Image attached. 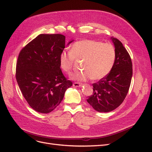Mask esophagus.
<instances>
[{
  "label": "esophagus",
  "mask_w": 152,
  "mask_h": 152,
  "mask_svg": "<svg viewBox=\"0 0 152 152\" xmlns=\"http://www.w3.org/2000/svg\"><path fill=\"white\" fill-rule=\"evenodd\" d=\"M73 86L74 87H80L82 86V84L80 83V82H74V83L73 84Z\"/></svg>",
  "instance_id": "34e87169"
}]
</instances>
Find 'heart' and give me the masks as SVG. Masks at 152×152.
Here are the masks:
<instances>
[{"instance_id": "b5f03b06", "label": "heart", "mask_w": 152, "mask_h": 152, "mask_svg": "<svg viewBox=\"0 0 152 152\" xmlns=\"http://www.w3.org/2000/svg\"><path fill=\"white\" fill-rule=\"evenodd\" d=\"M59 66L66 73H70L75 59H84V70L72 75V79L98 80L111 72L115 62L116 50L111 44L93 40H82L73 43L70 52L63 50L59 55Z\"/></svg>"}]
</instances>
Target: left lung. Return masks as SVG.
Segmentation results:
<instances>
[{
  "instance_id": "8db88e82",
  "label": "left lung",
  "mask_w": 152,
  "mask_h": 152,
  "mask_svg": "<svg viewBox=\"0 0 152 152\" xmlns=\"http://www.w3.org/2000/svg\"><path fill=\"white\" fill-rule=\"evenodd\" d=\"M116 50L115 62L108 74L94 83L93 94L87 102L99 112H109L124 102L128 93L132 75L129 54L117 38L112 39Z\"/></svg>"
}]
</instances>
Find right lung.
Masks as SVG:
<instances>
[{"mask_svg":"<svg viewBox=\"0 0 152 152\" xmlns=\"http://www.w3.org/2000/svg\"><path fill=\"white\" fill-rule=\"evenodd\" d=\"M65 47L63 35L40 34L19 53L16 79L27 103L37 112H51L73 84L59 66V55Z\"/></svg>","mask_w":152,"mask_h":152,"instance_id":"obj_1","label":"right lung"}]
</instances>
